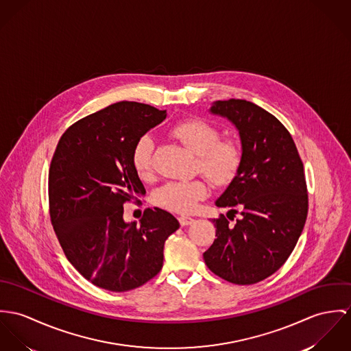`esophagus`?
Instances as JSON below:
<instances>
[{"instance_id":"esophagus-1","label":"esophagus","mask_w":351,"mask_h":351,"mask_svg":"<svg viewBox=\"0 0 351 351\" xmlns=\"http://www.w3.org/2000/svg\"><path fill=\"white\" fill-rule=\"evenodd\" d=\"M194 218H191V217H189V215H182V217H179V222H180V225H182V226L193 225V223H194Z\"/></svg>"}]
</instances>
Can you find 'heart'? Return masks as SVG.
<instances>
[{"mask_svg": "<svg viewBox=\"0 0 351 351\" xmlns=\"http://www.w3.org/2000/svg\"><path fill=\"white\" fill-rule=\"evenodd\" d=\"M172 134L194 155L199 171L215 186H228L237 176L242 164L241 145L233 138H221L219 129L200 118H189L176 123ZM154 141L141 137L133 149V167L143 179L154 173ZM208 193L202 180L171 182L157 190L158 206L178 213L193 211L197 202Z\"/></svg>", "mask_w": 351, "mask_h": 351, "instance_id": "b5f03b06", "label": "heart"}]
</instances>
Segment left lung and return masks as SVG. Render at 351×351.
Here are the masks:
<instances>
[{
	"instance_id": "left-lung-1",
	"label": "left lung",
	"mask_w": 351,
	"mask_h": 351,
	"mask_svg": "<svg viewBox=\"0 0 351 351\" xmlns=\"http://www.w3.org/2000/svg\"><path fill=\"white\" fill-rule=\"evenodd\" d=\"M210 112L237 128L242 164L215 200L229 211L213 219L217 238L203 258L229 282L256 284L287 261L303 232L308 211L303 162L285 126L253 102L215 101ZM238 210L241 217L232 226Z\"/></svg>"
}]
</instances>
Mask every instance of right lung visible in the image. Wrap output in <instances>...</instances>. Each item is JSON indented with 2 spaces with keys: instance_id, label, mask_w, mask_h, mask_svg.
Wrapping results in <instances>:
<instances>
[{
  "instance_id": "obj_1",
  "label": "right lung",
  "mask_w": 351,
  "mask_h": 351,
  "mask_svg": "<svg viewBox=\"0 0 351 351\" xmlns=\"http://www.w3.org/2000/svg\"><path fill=\"white\" fill-rule=\"evenodd\" d=\"M165 117L167 110L122 101L79 119L58 143L48 175L51 222L67 260L99 288L125 292L154 278L167 238L180 226L158 207L140 223L123 221V204L145 195L134 145Z\"/></svg>"
}]
</instances>
